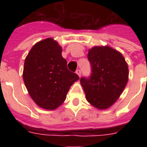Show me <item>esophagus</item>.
<instances>
[{
  "label": "esophagus",
  "mask_w": 147,
  "mask_h": 147,
  "mask_svg": "<svg viewBox=\"0 0 147 147\" xmlns=\"http://www.w3.org/2000/svg\"><path fill=\"white\" fill-rule=\"evenodd\" d=\"M76 72V73H77V75H78V76H79V77H80L81 75H82V71H81L80 69H77Z\"/></svg>",
  "instance_id": "1"
}]
</instances>
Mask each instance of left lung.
Here are the masks:
<instances>
[{
	"mask_svg": "<svg viewBox=\"0 0 147 147\" xmlns=\"http://www.w3.org/2000/svg\"><path fill=\"white\" fill-rule=\"evenodd\" d=\"M91 75L82 77L87 100L106 109L116 101L128 80V66L121 53L108 47H95L88 53Z\"/></svg>",
	"mask_w": 147,
	"mask_h": 147,
	"instance_id": "1",
	"label": "left lung"
}]
</instances>
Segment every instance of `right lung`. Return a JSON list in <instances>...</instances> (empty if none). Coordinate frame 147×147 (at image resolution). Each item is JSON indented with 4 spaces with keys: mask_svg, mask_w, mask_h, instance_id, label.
Returning <instances> with one entry per match:
<instances>
[{
    "mask_svg": "<svg viewBox=\"0 0 147 147\" xmlns=\"http://www.w3.org/2000/svg\"><path fill=\"white\" fill-rule=\"evenodd\" d=\"M23 78L36 104L53 110L64 102L70 86L79 77L68 69L58 42L48 38L32 47L24 62Z\"/></svg>",
    "mask_w": 147,
    "mask_h": 147,
    "instance_id": "right-lung-1",
    "label": "right lung"
}]
</instances>
